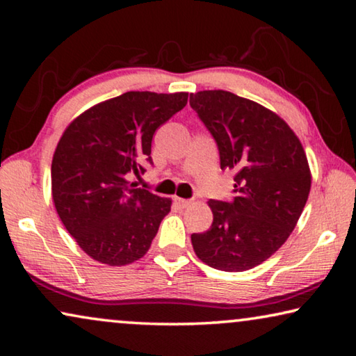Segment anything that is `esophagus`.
<instances>
[{
	"mask_svg": "<svg viewBox=\"0 0 356 356\" xmlns=\"http://www.w3.org/2000/svg\"><path fill=\"white\" fill-rule=\"evenodd\" d=\"M174 204H176L177 207H180V209H185V207H188L190 206V201L188 200H182V197H179V196H174Z\"/></svg>",
	"mask_w": 356,
	"mask_h": 356,
	"instance_id": "obj_1",
	"label": "esophagus"
}]
</instances>
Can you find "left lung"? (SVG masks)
Returning a JSON list of instances; mask_svg holds the SVG:
<instances>
[{
  "instance_id": "left-lung-1",
  "label": "left lung",
  "mask_w": 356,
  "mask_h": 356,
  "mask_svg": "<svg viewBox=\"0 0 356 356\" xmlns=\"http://www.w3.org/2000/svg\"><path fill=\"white\" fill-rule=\"evenodd\" d=\"M215 138L221 170L236 172L232 202L209 201L213 222L193 234L196 256L222 272H245L275 254L297 226L311 190L298 136L278 114L227 91L190 94Z\"/></svg>"
}]
</instances>
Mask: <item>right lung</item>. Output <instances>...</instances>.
<instances>
[{"instance_id":"add662e5","label":"right lung","mask_w":356,"mask_h":356,"mask_svg":"<svg viewBox=\"0 0 356 356\" xmlns=\"http://www.w3.org/2000/svg\"><path fill=\"white\" fill-rule=\"evenodd\" d=\"M188 92L130 91L100 102L64 130L51 161L56 212L94 261L120 267L141 259L171 200L135 188L155 130L182 110Z\"/></svg>"}]
</instances>
